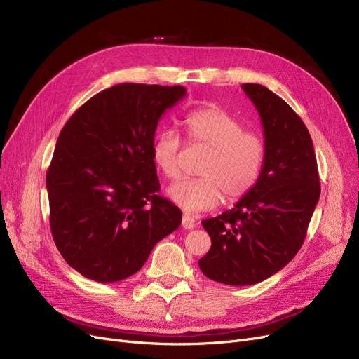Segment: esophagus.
<instances>
[{"label":"esophagus","instance_id":"34e87169","mask_svg":"<svg viewBox=\"0 0 359 359\" xmlns=\"http://www.w3.org/2000/svg\"><path fill=\"white\" fill-rule=\"evenodd\" d=\"M182 227H183L184 230H192V229L195 227V219H194V217L184 214L183 218H182Z\"/></svg>","mask_w":359,"mask_h":359}]
</instances>
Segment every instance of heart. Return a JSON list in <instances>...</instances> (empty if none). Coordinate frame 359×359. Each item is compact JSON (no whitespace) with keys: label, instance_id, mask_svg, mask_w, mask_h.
I'll list each match as a JSON object with an SVG mask.
<instances>
[{"label":"heart","instance_id":"heart-1","mask_svg":"<svg viewBox=\"0 0 359 359\" xmlns=\"http://www.w3.org/2000/svg\"><path fill=\"white\" fill-rule=\"evenodd\" d=\"M187 140L206 148L196 179H183L167 189V196L187 212L215 208L222 195L227 202L246 196L257 183L265 163V141L255 130L219 106H205L183 119ZM151 158L167 179L180 176L182 141L172 129H163L151 144Z\"/></svg>","mask_w":359,"mask_h":359}]
</instances>
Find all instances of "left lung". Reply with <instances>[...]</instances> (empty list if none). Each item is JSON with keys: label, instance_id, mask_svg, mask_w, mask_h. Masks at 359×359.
I'll return each mask as SVG.
<instances>
[{"label": "left lung", "instance_id": "left-lung-1", "mask_svg": "<svg viewBox=\"0 0 359 359\" xmlns=\"http://www.w3.org/2000/svg\"><path fill=\"white\" fill-rule=\"evenodd\" d=\"M259 111L266 156L257 183L233 210L202 225L211 249L199 260L205 276L225 285H253L276 273L301 249L320 198L310 132L269 88L241 84Z\"/></svg>", "mask_w": 359, "mask_h": 359}]
</instances>
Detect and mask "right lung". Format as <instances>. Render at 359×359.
Masks as SVG:
<instances>
[{
  "label": "right lung",
  "mask_w": 359,
  "mask_h": 359,
  "mask_svg": "<svg viewBox=\"0 0 359 359\" xmlns=\"http://www.w3.org/2000/svg\"><path fill=\"white\" fill-rule=\"evenodd\" d=\"M182 86L118 84L64 125L46 173L53 241L71 268L102 284L137 273L182 211L158 194L151 158L163 113Z\"/></svg>",
  "instance_id": "add662e5"
}]
</instances>
